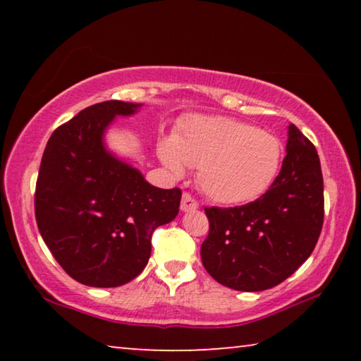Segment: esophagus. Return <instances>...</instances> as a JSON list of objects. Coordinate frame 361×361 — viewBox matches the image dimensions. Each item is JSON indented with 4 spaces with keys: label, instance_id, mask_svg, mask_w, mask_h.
<instances>
[{
    "label": "esophagus",
    "instance_id": "34e87169",
    "mask_svg": "<svg viewBox=\"0 0 361 361\" xmlns=\"http://www.w3.org/2000/svg\"><path fill=\"white\" fill-rule=\"evenodd\" d=\"M180 209H181V212H192L195 209H199V202L194 197H191L188 192H185L181 197Z\"/></svg>",
    "mask_w": 361,
    "mask_h": 361
}]
</instances>
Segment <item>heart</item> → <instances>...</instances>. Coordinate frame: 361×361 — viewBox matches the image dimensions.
I'll return each instance as SVG.
<instances>
[{"label": "heart", "instance_id": "1", "mask_svg": "<svg viewBox=\"0 0 361 361\" xmlns=\"http://www.w3.org/2000/svg\"><path fill=\"white\" fill-rule=\"evenodd\" d=\"M157 152L175 175L199 167L200 189L226 205L258 199L282 164V143L274 133L224 116H192L159 143Z\"/></svg>", "mask_w": 361, "mask_h": 361}]
</instances>
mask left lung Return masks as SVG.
I'll return each instance as SVG.
<instances>
[{"instance_id": "obj_1", "label": "left lung", "mask_w": 361, "mask_h": 361, "mask_svg": "<svg viewBox=\"0 0 361 361\" xmlns=\"http://www.w3.org/2000/svg\"><path fill=\"white\" fill-rule=\"evenodd\" d=\"M323 205L319 154L290 124L286 156L271 188L255 202L205 209L210 223L200 247L205 271L218 283L239 291H262L282 283L314 252Z\"/></svg>"}]
</instances>
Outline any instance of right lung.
Here are the masks:
<instances>
[{
  "label": "right lung",
  "mask_w": 361,
  "mask_h": 361,
  "mask_svg": "<svg viewBox=\"0 0 361 361\" xmlns=\"http://www.w3.org/2000/svg\"><path fill=\"white\" fill-rule=\"evenodd\" d=\"M140 106H87L54 130L41 159L36 223L54 258L82 285L113 288L135 279L148 264L152 232L178 215V188L149 185L103 143L116 116Z\"/></svg>",
  "instance_id": "1"
}]
</instances>
